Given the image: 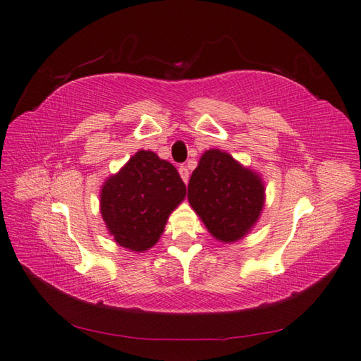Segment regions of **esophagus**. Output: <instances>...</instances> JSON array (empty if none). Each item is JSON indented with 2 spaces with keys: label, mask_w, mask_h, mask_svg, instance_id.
<instances>
[{
  "label": "esophagus",
  "mask_w": 361,
  "mask_h": 361,
  "mask_svg": "<svg viewBox=\"0 0 361 361\" xmlns=\"http://www.w3.org/2000/svg\"><path fill=\"white\" fill-rule=\"evenodd\" d=\"M178 172H180L181 180L188 184V181H189V171H188V167H186V166H180V167H178Z\"/></svg>",
  "instance_id": "esophagus-1"
}]
</instances>
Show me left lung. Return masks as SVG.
I'll return each instance as SVG.
<instances>
[{
  "label": "left lung",
  "mask_w": 361,
  "mask_h": 361,
  "mask_svg": "<svg viewBox=\"0 0 361 361\" xmlns=\"http://www.w3.org/2000/svg\"><path fill=\"white\" fill-rule=\"evenodd\" d=\"M188 200L215 240L233 243L245 238L262 215L264 183L231 154L209 149L192 172Z\"/></svg>",
  "instance_id": "left-lung-1"
}]
</instances>
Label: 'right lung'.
<instances>
[{
    "label": "right lung",
    "mask_w": 361,
    "mask_h": 361,
    "mask_svg": "<svg viewBox=\"0 0 361 361\" xmlns=\"http://www.w3.org/2000/svg\"><path fill=\"white\" fill-rule=\"evenodd\" d=\"M184 197L186 186L173 164L141 149L103 183L99 211L116 245L145 252L160 240Z\"/></svg>",
    "instance_id": "right-lung-1"
}]
</instances>
